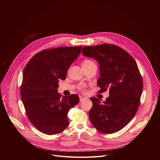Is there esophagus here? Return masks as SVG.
<instances>
[{
	"mask_svg": "<svg viewBox=\"0 0 160 160\" xmlns=\"http://www.w3.org/2000/svg\"><path fill=\"white\" fill-rule=\"evenodd\" d=\"M86 98L85 97H83V96H80V101L82 102V101H83L84 99H85Z\"/></svg>",
	"mask_w": 160,
	"mask_h": 160,
	"instance_id": "34e87169",
	"label": "esophagus"
}]
</instances>
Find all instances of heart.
Listing matches in <instances>:
<instances>
[{
    "mask_svg": "<svg viewBox=\"0 0 160 160\" xmlns=\"http://www.w3.org/2000/svg\"><path fill=\"white\" fill-rule=\"evenodd\" d=\"M91 63H94V62H93L92 60H90V59H85V60L83 61L82 65H88V64H91ZM80 88H81L82 90H83L84 87H83V86H82V87H80Z\"/></svg>",
    "mask_w": 160,
    "mask_h": 160,
    "instance_id": "b5f03b06",
    "label": "heart"
}]
</instances>
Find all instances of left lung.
<instances>
[{
  "label": "left lung",
  "instance_id": "left-lung-1",
  "mask_svg": "<svg viewBox=\"0 0 160 160\" xmlns=\"http://www.w3.org/2000/svg\"><path fill=\"white\" fill-rule=\"evenodd\" d=\"M82 51L99 62L98 92L108 90L109 93L103 103L90 98L93 105L88 112L90 120L102 133L117 132L131 121L140 105L143 81L138 64L128 52L114 44L85 46Z\"/></svg>",
  "mask_w": 160,
  "mask_h": 160
}]
</instances>
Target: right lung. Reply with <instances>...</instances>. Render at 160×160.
<instances>
[{"instance_id": "right-lung-1", "label": "right lung", "mask_w": 160, "mask_h": 160, "mask_svg": "<svg viewBox=\"0 0 160 160\" xmlns=\"http://www.w3.org/2000/svg\"><path fill=\"white\" fill-rule=\"evenodd\" d=\"M82 46L44 49L35 54L22 73L21 98L32 125L48 135L61 133L69 125L68 112L79 102L72 94L61 98L58 82L65 80Z\"/></svg>"}]
</instances>
